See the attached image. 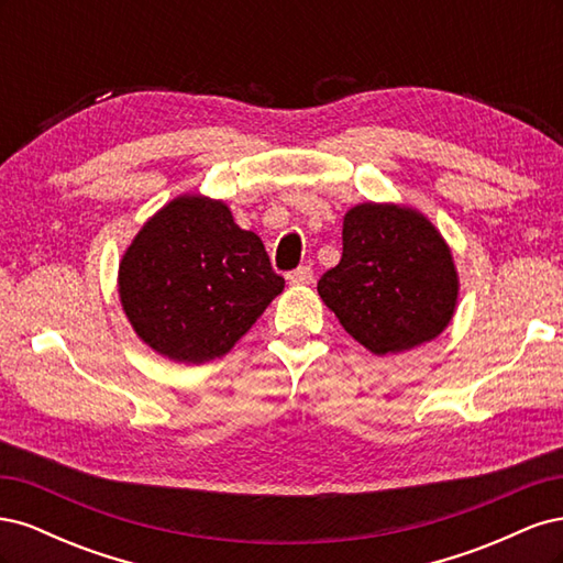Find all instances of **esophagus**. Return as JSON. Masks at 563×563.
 Returning a JSON list of instances; mask_svg holds the SVG:
<instances>
[{"mask_svg":"<svg viewBox=\"0 0 563 563\" xmlns=\"http://www.w3.org/2000/svg\"><path fill=\"white\" fill-rule=\"evenodd\" d=\"M288 282H291L294 286H308V284L314 282V272H312V267L302 265V267L294 269L291 275H288Z\"/></svg>","mask_w":563,"mask_h":563,"instance_id":"esophagus-1","label":"esophagus"}]
</instances>
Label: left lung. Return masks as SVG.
I'll return each instance as SVG.
<instances>
[{"mask_svg": "<svg viewBox=\"0 0 563 563\" xmlns=\"http://www.w3.org/2000/svg\"><path fill=\"white\" fill-rule=\"evenodd\" d=\"M327 308L368 352L416 350L451 323L460 279L432 220L406 203L364 201L343 218V258L317 284Z\"/></svg>", "mask_w": 563, "mask_h": 563, "instance_id": "left-lung-1", "label": "left lung"}]
</instances>
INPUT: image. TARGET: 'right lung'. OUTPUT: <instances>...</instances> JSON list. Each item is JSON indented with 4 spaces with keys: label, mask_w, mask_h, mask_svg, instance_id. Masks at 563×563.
Instances as JSON below:
<instances>
[{
    "label": "right lung",
    "mask_w": 563,
    "mask_h": 563,
    "mask_svg": "<svg viewBox=\"0 0 563 563\" xmlns=\"http://www.w3.org/2000/svg\"><path fill=\"white\" fill-rule=\"evenodd\" d=\"M282 291L261 236L207 195H178L150 216L117 275L131 329L176 364L225 356Z\"/></svg>",
    "instance_id": "1"
}]
</instances>
